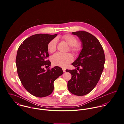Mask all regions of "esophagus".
<instances>
[{
	"label": "esophagus",
	"mask_w": 124,
	"mask_h": 124,
	"mask_svg": "<svg viewBox=\"0 0 124 124\" xmlns=\"http://www.w3.org/2000/svg\"><path fill=\"white\" fill-rule=\"evenodd\" d=\"M62 70H63V72H66V69L63 68V69H62Z\"/></svg>",
	"instance_id": "1"
}]
</instances>
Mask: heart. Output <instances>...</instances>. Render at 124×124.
<instances>
[{
  "mask_svg": "<svg viewBox=\"0 0 124 124\" xmlns=\"http://www.w3.org/2000/svg\"><path fill=\"white\" fill-rule=\"evenodd\" d=\"M61 39L69 45L70 46V50L75 55H78L82 51V44L81 42H78V39L75 36L70 34H66L62 36ZM57 45L56 39L55 38L51 40L48 42L47 46L48 51L51 53L54 52L56 49ZM51 61L54 65L65 68L73 61V56L70 53H57L52 56Z\"/></svg>",
  "mask_w": 124,
  "mask_h": 124,
  "instance_id": "heart-1",
  "label": "heart"
}]
</instances>
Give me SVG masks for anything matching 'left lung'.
Listing matches in <instances>:
<instances>
[{"mask_svg":"<svg viewBox=\"0 0 124 124\" xmlns=\"http://www.w3.org/2000/svg\"><path fill=\"white\" fill-rule=\"evenodd\" d=\"M72 34L79 37L82 42L83 48L77 59L72 64L77 69L66 70L72 75L68 87L73 94L82 96L90 92L99 80L105 56L102 45L94 36L83 31Z\"/></svg>","mask_w":124,"mask_h":124,"instance_id":"obj_1","label":"left lung"}]
</instances>
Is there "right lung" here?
Instances as JSON below:
<instances>
[{"mask_svg":"<svg viewBox=\"0 0 124 124\" xmlns=\"http://www.w3.org/2000/svg\"><path fill=\"white\" fill-rule=\"evenodd\" d=\"M57 34H36L26 39L19 46L16 59L17 74L25 88L34 96L43 97L54 90V82L63 71L59 67L46 71L44 67L50 66L46 59L49 56L48 42Z\"/></svg>","mask_w":124,"mask_h":124,"instance_id":"add662e5","label":"right lung"}]
</instances>
